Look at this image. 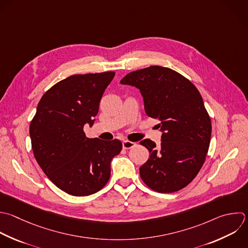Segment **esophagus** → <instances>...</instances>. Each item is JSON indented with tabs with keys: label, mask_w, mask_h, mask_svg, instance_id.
Instances as JSON below:
<instances>
[{
	"label": "esophagus",
	"mask_w": 248,
	"mask_h": 248,
	"mask_svg": "<svg viewBox=\"0 0 248 248\" xmlns=\"http://www.w3.org/2000/svg\"><path fill=\"white\" fill-rule=\"evenodd\" d=\"M122 145H123L124 149H130V148H132L136 145V142H133V141H130V140H124Z\"/></svg>",
	"instance_id": "1"
}]
</instances>
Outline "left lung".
Wrapping results in <instances>:
<instances>
[{
	"mask_svg": "<svg viewBox=\"0 0 248 248\" xmlns=\"http://www.w3.org/2000/svg\"><path fill=\"white\" fill-rule=\"evenodd\" d=\"M121 84L140 89L149 117L160 120L161 145L149 139L140 144L149 151L140 168L142 181L159 193L187 186L202 167L211 136V121L195 85L177 72L151 66L125 76Z\"/></svg>",
	"mask_w": 248,
	"mask_h": 248,
	"instance_id": "8db88e82",
	"label": "left lung"
}]
</instances>
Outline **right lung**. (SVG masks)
<instances>
[{"label":"right lung","instance_id":"1","mask_svg":"<svg viewBox=\"0 0 248 248\" xmlns=\"http://www.w3.org/2000/svg\"><path fill=\"white\" fill-rule=\"evenodd\" d=\"M114 72L74 75L48 89L30 124L34 156L46 176L73 196H89L110 177V162L122 149L118 140L86 138Z\"/></svg>","mask_w":248,"mask_h":248}]
</instances>
